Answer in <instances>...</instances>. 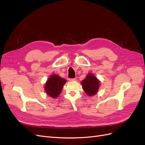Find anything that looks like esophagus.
I'll return each mask as SVG.
<instances>
[{
    "mask_svg": "<svg viewBox=\"0 0 145 145\" xmlns=\"http://www.w3.org/2000/svg\"><path fill=\"white\" fill-rule=\"evenodd\" d=\"M69 81L70 82H75V81H76V78H70Z\"/></svg>",
    "mask_w": 145,
    "mask_h": 145,
    "instance_id": "34e87169",
    "label": "esophagus"
}]
</instances>
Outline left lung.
Listing matches in <instances>:
<instances>
[{"instance_id": "1", "label": "left lung", "mask_w": 145, "mask_h": 145, "mask_svg": "<svg viewBox=\"0 0 145 145\" xmlns=\"http://www.w3.org/2000/svg\"><path fill=\"white\" fill-rule=\"evenodd\" d=\"M81 84L83 89L88 96H93L97 93L99 91L100 81L93 74L88 73L83 79Z\"/></svg>"}]
</instances>
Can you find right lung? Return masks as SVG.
I'll use <instances>...</instances> for the list:
<instances>
[{"mask_svg": "<svg viewBox=\"0 0 145 145\" xmlns=\"http://www.w3.org/2000/svg\"><path fill=\"white\" fill-rule=\"evenodd\" d=\"M66 82L67 80L65 78L60 77L57 74H52L47 79L44 89L47 95L52 98L56 99L59 97Z\"/></svg>", "mask_w": 145, "mask_h": 145, "instance_id": "obj_1", "label": "right lung"}]
</instances>
